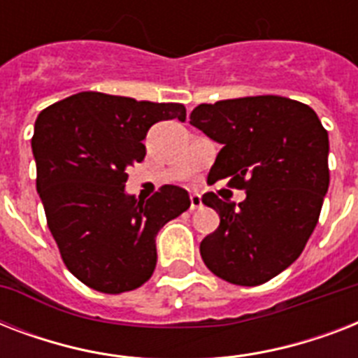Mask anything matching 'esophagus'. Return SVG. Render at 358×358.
<instances>
[{"label": "esophagus", "instance_id": "esophagus-1", "mask_svg": "<svg viewBox=\"0 0 358 358\" xmlns=\"http://www.w3.org/2000/svg\"><path fill=\"white\" fill-rule=\"evenodd\" d=\"M202 206V199L199 193H191V210H199Z\"/></svg>", "mask_w": 358, "mask_h": 358}]
</instances>
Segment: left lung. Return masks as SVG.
Segmentation results:
<instances>
[{"label":"left lung","mask_w":358,"mask_h":358,"mask_svg":"<svg viewBox=\"0 0 358 358\" xmlns=\"http://www.w3.org/2000/svg\"><path fill=\"white\" fill-rule=\"evenodd\" d=\"M189 124L223 145L208 180L230 178L247 195L238 206L212 191L202 196L221 219L201 241L202 260L227 282H267L316 229L329 189L327 131L312 108L271 94L201 103Z\"/></svg>","instance_id":"8db88e82"}]
</instances>
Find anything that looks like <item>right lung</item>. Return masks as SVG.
I'll return each instance as SVG.
<instances>
[{"instance_id":"1","label":"right lung","mask_w":358,"mask_h":358,"mask_svg":"<svg viewBox=\"0 0 358 358\" xmlns=\"http://www.w3.org/2000/svg\"><path fill=\"white\" fill-rule=\"evenodd\" d=\"M185 120L182 103L78 92L46 108L31 148L48 229L69 271L89 288L122 294L156 267V236L189 208V193L163 185L148 201L126 193L128 167L145 159L148 129Z\"/></svg>"}]
</instances>
